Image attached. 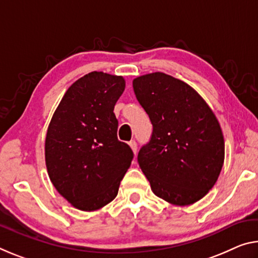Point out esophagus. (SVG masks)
Segmentation results:
<instances>
[{"label":"esophagus","instance_id":"1","mask_svg":"<svg viewBox=\"0 0 258 258\" xmlns=\"http://www.w3.org/2000/svg\"><path fill=\"white\" fill-rule=\"evenodd\" d=\"M128 146L131 147V149H132V151L134 153V155L137 154V150H138V145H137V142L136 141H130L128 142Z\"/></svg>","mask_w":258,"mask_h":258}]
</instances>
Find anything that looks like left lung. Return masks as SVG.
<instances>
[{
	"instance_id": "1",
	"label": "left lung",
	"mask_w": 258,
	"mask_h": 258,
	"mask_svg": "<svg viewBox=\"0 0 258 258\" xmlns=\"http://www.w3.org/2000/svg\"><path fill=\"white\" fill-rule=\"evenodd\" d=\"M137 100L153 134L138 162L153 193L173 206H189L208 194L222 171L225 142L219 121L202 96L163 72L133 80Z\"/></svg>"
}]
</instances>
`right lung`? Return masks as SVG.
I'll list each match as a JSON object with an SVG mask.
<instances>
[{
  "label": "right lung",
  "mask_w": 258,
  "mask_h": 258,
  "mask_svg": "<svg viewBox=\"0 0 258 258\" xmlns=\"http://www.w3.org/2000/svg\"><path fill=\"white\" fill-rule=\"evenodd\" d=\"M125 79L93 71L73 83L48 126L44 157L50 181L77 209L95 211L116 198L133 159L117 139L116 102Z\"/></svg>",
  "instance_id": "1"
}]
</instances>
